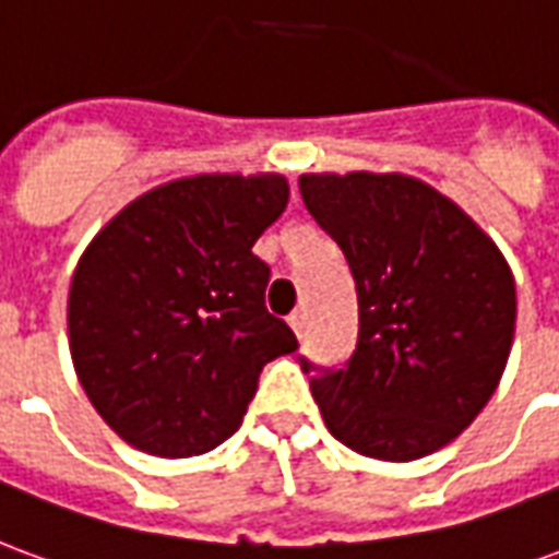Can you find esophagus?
I'll return each mask as SVG.
<instances>
[{
  "mask_svg": "<svg viewBox=\"0 0 559 559\" xmlns=\"http://www.w3.org/2000/svg\"><path fill=\"white\" fill-rule=\"evenodd\" d=\"M287 320H290L293 332H296V335L302 338V335H305V326H308V314H305V308H296V311H293V314L287 317Z\"/></svg>",
  "mask_w": 559,
  "mask_h": 559,
  "instance_id": "obj_1",
  "label": "esophagus"
}]
</instances>
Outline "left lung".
Wrapping results in <instances>:
<instances>
[{
    "mask_svg": "<svg viewBox=\"0 0 559 559\" xmlns=\"http://www.w3.org/2000/svg\"><path fill=\"white\" fill-rule=\"evenodd\" d=\"M305 209L356 281L350 359L299 356L335 440L413 461L455 440L500 383L515 335V278L497 245L431 185L399 173L302 176Z\"/></svg>",
    "mask_w": 559,
    "mask_h": 559,
    "instance_id": "obj_1",
    "label": "left lung"
}]
</instances>
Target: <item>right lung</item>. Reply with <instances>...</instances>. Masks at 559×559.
<instances>
[{
	"mask_svg": "<svg viewBox=\"0 0 559 559\" xmlns=\"http://www.w3.org/2000/svg\"><path fill=\"white\" fill-rule=\"evenodd\" d=\"M284 176H194L138 197L83 251L68 293L71 359L92 407L158 457L239 431L263 365L299 341L266 311L254 242L287 209Z\"/></svg>",
	"mask_w": 559,
	"mask_h": 559,
	"instance_id": "add662e5",
	"label": "right lung"
}]
</instances>
